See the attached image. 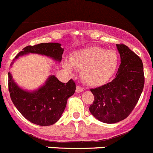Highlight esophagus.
I'll return each instance as SVG.
<instances>
[{
	"label": "esophagus",
	"instance_id": "34e87169",
	"mask_svg": "<svg viewBox=\"0 0 153 153\" xmlns=\"http://www.w3.org/2000/svg\"><path fill=\"white\" fill-rule=\"evenodd\" d=\"M83 91V88H81L80 86L77 85L76 86V93H81V92Z\"/></svg>",
	"mask_w": 153,
	"mask_h": 153
}]
</instances>
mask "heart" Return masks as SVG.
Listing matches in <instances>:
<instances>
[{"label": "heart", "instance_id": "obj_1", "mask_svg": "<svg viewBox=\"0 0 153 153\" xmlns=\"http://www.w3.org/2000/svg\"><path fill=\"white\" fill-rule=\"evenodd\" d=\"M68 61L64 62V68L69 72L81 70L83 82L91 87H99L108 82L114 76L119 63L115 51L100 47H90L74 52Z\"/></svg>", "mask_w": 153, "mask_h": 153}]
</instances>
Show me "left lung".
<instances>
[{
    "instance_id": "8db88e82",
    "label": "left lung",
    "mask_w": 153,
    "mask_h": 153,
    "mask_svg": "<svg viewBox=\"0 0 153 153\" xmlns=\"http://www.w3.org/2000/svg\"><path fill=\"white\" fill-rule=\"evenodd\" d=\"M120 63L115 78L106 85L91 89L94 100L89 107L92 115L105 123L124 120L134 109L144 85L142 60L127 46L116 45Z\"/></svg>"
}]
</instances>
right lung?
<instances>
[{
	"label": "right lung",
	"mask_w": 153,
	"mask_h": 153,
	"mask_svg": "<svg viewBox=\"0 0 153 153\" xmlns=\"http://www.w3.org/2000/svg\"><path fill=\"white\" fill-rule=\"evenodd\" d=\"M61 46L59 43L50 42L25 47L15 57L10 66L19 57L29 53L46 56L60 62L64 51ZM8 76L9 91L15 106L29 121L42 126H51L58 121L65 108L68 99L76 90L73 79L64 83L54 75L49 76L43 85L33 91L25 90L19 86L10 72Z\"/></svg>",
	"instance_id": "right-lung-1"
}]
</instances>
